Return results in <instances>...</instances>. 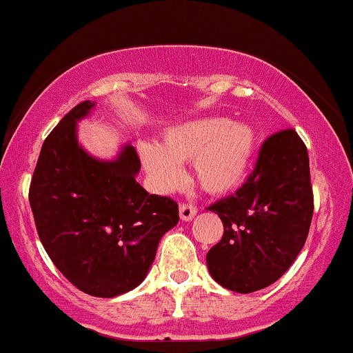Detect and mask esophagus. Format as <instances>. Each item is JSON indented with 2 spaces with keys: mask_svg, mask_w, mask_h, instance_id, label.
I'll use <instances>...</instances> for the list:
<instances>
[{
  "mask_svg": "<svg viewBox=\"0 0 353 353\" xmlns=\"http://www.w3.org/2000/svg\"><path fill=\"white\" fill-rule=\"evenodd\" d=\"M196 215V208L193 207V205H188V203H183L180 205V219L183 221H192L195 219Z\"/></svg>",
  "mask_w": 353,
  "mask_h": 353,
  "instance_id": "34e87169",
  "label": "esophagus"
}]
</instances>
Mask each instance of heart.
Wrapping results in <instances>:
<instances>
[{"label":"heart","instance_id":"heart-1","mask_svg":"<svg viewBox=\"0 0 353 353\" xmlns=\"http://www.w3.org/2000/svg\"><path fill=\"white\" fill-rule=\"evenodd\" d=\"M259 133L247 121L225 117H198L170 126L161 146L141 143V163L160 192H172L183 181L180 163L192 161L193 178L205 193L230 195L247 181L253 168Z\"/></svg>","mask_w":353,"mask_h":353}]
</instances>
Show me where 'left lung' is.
<instances>
[{
  "label": "left lung",
  "instance_id": "8db88e82",
  "mask_svg": "<svg viewBox=\"0 0 353 353\" xmlns=\"http://www.w3.org/2000/svg\"><path fill=\"white\" fill-rule=\"evenodd\" d=\"M208 210L223 221V236L207 253L212 279L236 294L276 282L303 248L314 215L308 153L299 134H272L247 183Z\"/></svg>",
  "mask_w": 353,
  "mask_h": 353
}]
</instances>
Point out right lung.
<instances>
[{
	"instance_id": "1",
	"label": "right lung",
	"mask_w": 353,
	"mask_h": 353,
	"mask_svg": "<svg viewBox=\"0 0 353 353\" xmlns=\"http://www.w3.org/2000/svg\"><path fill=\"white\" fill-rule=\"evenodd\" d=\"M97 103L83 101L41 146L30 205L39 240L57 268L85 294L113 299L148 275L158 243L178 223V205L137 181L140 158L120 146L112 160L78 141V121Z\"/></svg>"
}]
</instances>
